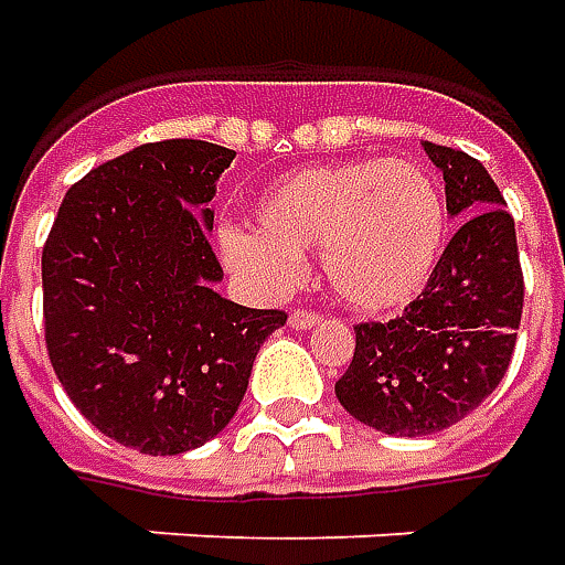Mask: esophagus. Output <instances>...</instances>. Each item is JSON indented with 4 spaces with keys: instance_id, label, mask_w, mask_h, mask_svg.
I'll use <instances>...</instances> for the list:
<instances>
[{
    "instance_id": "1",
    "label": "esophagus",
    "mask_w": 565,
    "mask_h": 565,
    "mask_svg": "<svg viewBox=\"0 0 565 565\" xmlns=\"http://www.w3.org/2000/svg\"><path fill=\"white\" fill-rule=\"evenodd\" d=\"M317 323H320V313H313V310H295L289 317L291 329H313Z\"/></svg>"
}]
</instances>
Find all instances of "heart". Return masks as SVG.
I'll list each match as a JSON object with an SVG mask.
<instances>
[{
	"label": "heart",
	"instance_id": "heart-1",
	"mask_svg": "<svg viewBox=\"0 0 565 565\" xmlns=\"http://www.w3.org/2000/svg\"><path fill=\"white\" fill-rule=\"evenodd\" d=\"M257 230L226 226L221 255L260 289H289L320 248L329 289L363 313L411 305L448 248L445 189L416 161L358 158L295 170L255 204Z\"/></svg>",
	"mask_w": 565,
	"mask_h": 565
}]
</instances>
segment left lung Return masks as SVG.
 <instances>
[{
    "instance_id": "obj_1",
    "label": "left lung",
    "mask_w": 565,
    "mask_h": 565,
    "mask_svg": "<svg viewBox=\"0 0 565 565\" xmlns=\"http://www.w3.org/2000/svg\"><path fill=\"white\" fill-rule=\"evenodd\" d=\"M445 177L450 217H467L423 295L388 323L354 327L335 397L385 435H435L460 423L503 380L522 317L516 226L501 189L467 151L423 142Z\"/></svg>"
}]
</instances>
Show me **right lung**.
<instances>
[{
  "instance_id": "add662e5",
  "label": "right lung",
  "mask_w": 565,
  "mask_h": 565,
  "mask_svg": "<svg viewBox=\"0 0 565 565\" xmlns=\"http://www.w3.org/2000/svg\"><path fill=\"white\" fill-rule=\"evenodd\" d=\"M233 158L202 139L136 146L71 185L45 238L52 370L98 433L139 454L217 438L260 344L286 323L214 291L207 202Z\"/></svg>"
}]
</instances>
